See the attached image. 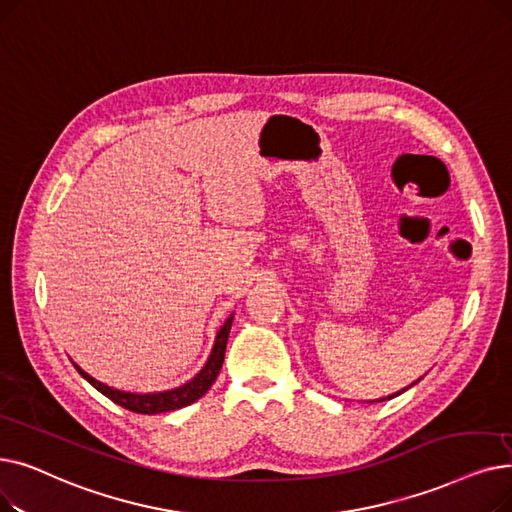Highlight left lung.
<instances>
[{"mask_svg": "<svg viewBox=\"0 0 512 512\" xmlns=\"http://www.w3.org/2000/svg\"><path fill=\"white\" fill-rule=\"evenodd\" d=\"M395 395H399V393H395ZM395 395H391V397H395ZM391 397H389V399H391Z\"/></svg>", "mask_w": 512, "mask_h": 512, "instance_id": "obj_1", "label": "left lung"}]
</instances>
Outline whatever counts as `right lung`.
Here are the masks:
<instances>
[{"instance_id": "obj_1", "label": "right lung", "mask_w": 512, "mask_h": 512, "mask_svg": "<svg viewBox=\"0 0 512 512\" xmlns=\"http://www.w3.org/2000/svg\"><path fill=\"white\" fill-rule=\"evenodd\" d=\"M232 320L234 316H230L226 320V324L219 328L217 339L213 345V351L209 355V360L205 364V368L198 372L194 379L182 387L171 389V391H163V393H148V395H138V393H125L119 389L108 387L100 381H96L94 376H90L87 372H83L77 364V372L83 376L87 383H92L100 393H104L108 399H113L115 404L123 406L125 410L138 412V414H161V412H171V410H180L184 406L194 404L196 399H201L209 387L215 383L217 374L221 370V364H224V355H226V343H228V335L232 328Z\"/></svg>"}]
</instances>
